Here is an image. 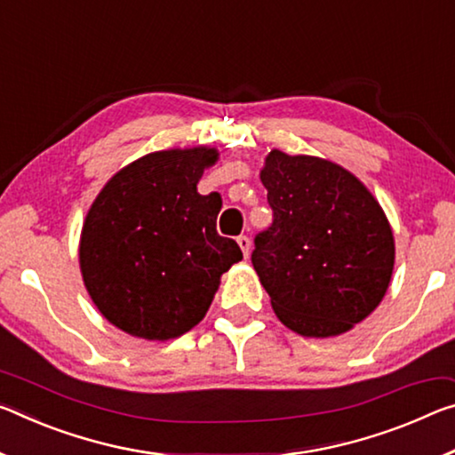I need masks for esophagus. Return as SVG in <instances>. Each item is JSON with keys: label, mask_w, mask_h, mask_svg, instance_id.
<instances>
[{"label": "esophagus", "mask_w": 455, "mask_h": 455, "mask_svg": "<svg viewBox=\"0 0 455 455\" xmlns=\"http://www.w3.org/2000/svg\"><path fill=\"white\" fill-rule=\"evenodd\" d=\"M236 243H239L243 255L249 257V253H251V239H249V236H244V235L236 236Z\"/></svg>", "instance_id": "34e87169"}]
</instances>
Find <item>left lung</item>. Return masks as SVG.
Wrapping results in <instances>:
<instances>
[{"label": "left lung", "mask_w": 455, "mask_h": 455, "mask_svg": "<svg viewBox=\"0 0 455 455\" xmlns=\"http://www.w3.org/2000/svg\"><path fill=\"white\" fill-rule=\"evenodd\" d=\"M273 222L251 261L277 318L309 338L363 322L385 298L395 241L363 182L322 157L273 149L261 170Z\"/></svg>", "instance_id": "8db88e82"}]
</instances>
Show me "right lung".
Instances as JSON below:
<instances>
[{"label":"right lung","mask_w":455,"mask_h":455,"mask_svg":"<svg viewBox=\"0 0 455 455\" xmlns=\"http://www.w3.org/2000/svg\"><path fill=\"white\" fill-rule=\"evenodd\" d=\"M216 149H168L117 172L86 214L81 271L91 299L113 326L170 340L204 318L220 275L241 261L216 233L222 200L196 190Z\"/></svg>","instance_id":"obj_1"}]
</instances>
